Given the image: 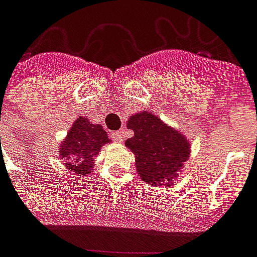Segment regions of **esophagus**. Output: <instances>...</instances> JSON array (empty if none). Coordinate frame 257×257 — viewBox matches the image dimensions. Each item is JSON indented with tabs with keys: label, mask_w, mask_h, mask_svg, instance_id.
<instances>
[{
	"label": "esophagus",
	"mask_w": 257,
	"mask_h": 257,
	"mask_svg": "<svg viewBox=\"0 0 257 257\" xmlns=\"http://www.w3.org/2000/svg\"><path fill=\"white\" fill-rule=\"evenodd\" d=\"M111 136H112V140H114L115 143H122L123 142V135L122 132H119V131H118V132H114Z\"/></svg>",
	"instance_id": "1"
}]
</instances>
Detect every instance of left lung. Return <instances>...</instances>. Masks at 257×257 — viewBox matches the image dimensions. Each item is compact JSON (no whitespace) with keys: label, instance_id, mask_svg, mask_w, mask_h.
Listing matches in <instances>:
<instances>
[{"label":"left lung","instance_id":"obj_1","mask_svg":"<svg viewBox=\"0 0 257 257\" xmlns=\"http://www.w3.org/2000/svg\"><path fill=\"white\" fill-rule=\"evenodd\" d=\"M126 126L135 134L125 145L134 151L139 178L151 186H173L191 151L186 135L150 111L134 114Z\"/></svg>","mask_w":257,"mask_h":257}]
</instances>
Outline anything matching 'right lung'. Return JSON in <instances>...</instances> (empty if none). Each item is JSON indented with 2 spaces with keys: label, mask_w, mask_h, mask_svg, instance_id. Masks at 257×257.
<instances>
[{
  "label": "right lung",
  "mask_w": 257,
  "mask_h": 257,
  "mask_svg": "<svg viewBox=\"0 0 257 257\" xmlns=\"http://www.w3.org/2000/svg\"><path fill=\"white\" fill-rule=\"evenodd\" d=\"M110 143L108 135L100 123L90 122L88 118H77L60 146L59 154L68 171L77 176H86L93 171L95 157L101 147Z\"/></svg>",
  "instance_id": "obj_1"
}]
</instances>
